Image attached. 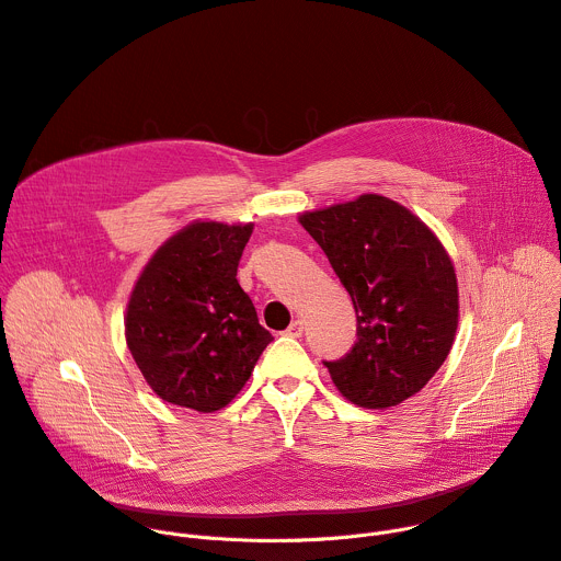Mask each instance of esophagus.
Here are the masks:
<instances>
[{"label":"esophagus","mask_w":561,"mask_h":561,"mask_svg":"<svg viewBox=\"0 0 561 561\" xmlns=\"http://www.w3.org/2000/svg\"><path fill=\"white\" fill-rule=\"evenodd\" d=\"M301 333H304V322H301V319H295V322L286 329L288 337H301Z\"/></svg>","instance_id":"1"}]
</instances>
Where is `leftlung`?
Segmentation results:
<instances>
[{"label":"left lung","instance_id":"left-lung-1","mask_svg":"<svg viewBox=\"0 0 561 561\" xmlns=\"http://www.w3.org/2000/svg\"><path fill=\"white\" fill-rule=\"evenodd\" d=\"M327 253L357 312V342L324 362L333 383L362 409H390L420 392L450 353L459 293L437 234L381 195L299 215Z\"/></svg>","mask_w":561,"mask_h":561}]
</instances>
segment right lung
I'll return each instance as SVG.
<instances>
[{
  "instance_id": "obj_1",
  "label": "right lung",
  "mask_w": 561,
  "mask_h": 561,
  "mask_svg": "<svg viewBox=\"0 0 561 561\" xmlns=\"http://www.w3.org/2000/svg\"><path fill=\"white\" fill-rule=\"evenodd\" d=\"M253 224L193 221L154 251L126 308V344L169 404L215 413L244 388L273 335L237 266Z\"/></svg>"
}]
</instances>
